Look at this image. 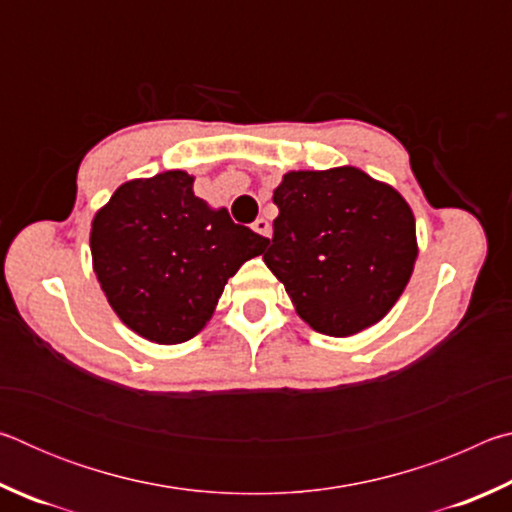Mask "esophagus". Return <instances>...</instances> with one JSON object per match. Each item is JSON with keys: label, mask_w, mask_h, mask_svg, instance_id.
Here are the masks:
<instances>
[{"label": "esophagus", "mask_w": 512, "mask_h": 512, "mask_svg": "<svg viewBox=\"0 0 512 512\" xmlns=\"http://www.w3.org/2000/svg\"><path fill=\"white\" fill-rule=\"evenodd\" d=\"M253 230L257 232V235H262V237H271V223H268L266 219H257L253 223Z\"/></svg>", "instance_id": "obj_1"}]
</instances>
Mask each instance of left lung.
I'll return each instance as SVG.
<instances>
[{
    "mask_svg": "<svg viewBox=\"0 0 512 512\" xmlns=\"http://www.w3.org/2000/svg\"><path fill=\"white\" fill-rule=\"evenodd\" d=\"M264 262L298 316L352 336L384 318L411 280L418 241L409 203L357 167L289 171Z\"/></svg>",
    "mask_w": 512,
    "mask_h": 512,
    "instance_id": "8db88e82",
    "label": "left lung"
}]
</instances>
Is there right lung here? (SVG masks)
I'll use <instances>...</instances> for the list:
<instances>
[{"label":"right lung","instance_id":"right-lung-1","mask_svg":"<svg viewBox=\"0 0 512 512\" xmlns=\"http://www.w3.org/2000/svg\"><path fill=\"white\" fill-rule=\"evenodd\" d=\"M268 239L194 196V178L164 171L128 180L94 214L92 266L103 293L144 339L185 343L212 318L239 266Z\"/></svg>","mask_w":512,"mask_h":512}]
</instances>
